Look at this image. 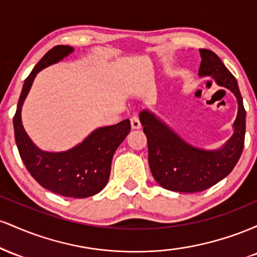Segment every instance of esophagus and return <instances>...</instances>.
Returning <instances> with one entry per match:
<instances>
[{
	"label": "esophagus",
	"mask_w": 257,
	"mask_h": 257,
	"mask_svg": "<svg viewBox=\"0 0 257 257\" xmlns=\"http://www.w3.org/2000/svg\"><path fill=\"white\" fill-rule=\"evenodd\" d=\"M131 124L133 129H140L141 128V123L140 119H139L138 116H133L131 118Z\"/></svg>",
	"instance_id": "esophagus-1"
}]
</instances>
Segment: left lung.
<instances>
[{
	"label": "left lung",
	"mask_w": 257,
	"mask_h": 257,
	"mask_svg": "<svg viewBox=\"0 0 257 257\" xmlns=\"http://www.w3.org/2000/svg\"><path fill=\"white\" fill-rule=\"evenodd\" d=\"M200 77L211 76L216 83L229 89L238 101L233 135L222 147L213 151L197 149L176 134L152 112L139 114L149 146V164L156 181L175 192L204 191L225 179L239 161L245 138V110L237 79L221 59L209 49H199Z\"/></svg>",
	"instance_id": "8db88e82"
}]
</instances>
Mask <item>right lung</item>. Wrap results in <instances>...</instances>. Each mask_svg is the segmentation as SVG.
<instances>
[{
    "label": "right lung",
    "instance_id": "1",
    "mask_svg": "<svg viewBox=\"0 0 257 257\" xmlns=\"http://www.w3.org/2000/svg\"><path fill=\"white\" fill-rule=\"evenodd\" d=\"M72 52L70 46L53 47L25 79L13 118L14 137L26 169L42 187L70 198H87L99 193L107 184L112 157L131 133L129 119L95 129L81 144L64 152H46L38 149L22 124L23 104L37 73Z\"/></svg>",
    "mask_w": 257,
    "mask_h": 257
}]
</instances>
